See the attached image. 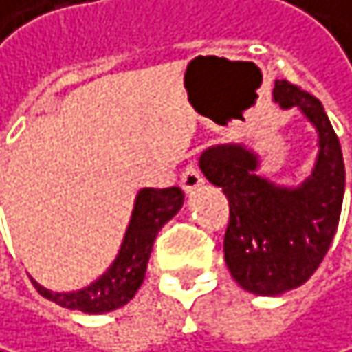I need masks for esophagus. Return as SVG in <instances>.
I'll return each mask as SVG.
<instances>
[{"mask_svg":"<svg viewBox=\"0 0 352 352\" xmlns=\"http://www.w3.org/2000/svg\"><path fill=\"white\" fill-rule=\"evenodd\" d=\"M201 185H204V177L199 173V169L195 165H189L183 171V175H181V187H183V191L189 195V193H195Z\"/></svg>","mask_w":352,"mask_h":352,"instance_id":"34e87169","label":"esophagus"}]
</instances>
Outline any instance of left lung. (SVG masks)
Listing matches in <instances>:
<instances>
[{
  "label": "left lung",
  "instance_id": "8db88e82",
  "mask_svg": "<svg viewBox=\"0 0 352 352\" xmlns=\"http://www.w3.org/2000/svg\"><path fill=\"white\" fill-rule=\"evenodd\" d=\"M274 102L298 109L316 131V159L300 185H278L260 171V155L241 143L208 146L199 169L230 201L223 256L232 278L256 296L302 286L320 266L338 228L344 163L320 100L286 80L274 82Z\"/></svg>",
  "mask_w": 352,
  "mask_h": 352
}]
</instances>
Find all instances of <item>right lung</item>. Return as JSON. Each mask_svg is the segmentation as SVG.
Masks as SVG:
<instances>
[{
    "label": "right lung",
    "mask_w": 352,
    "mask_h": 352,
    "mask_svg": "<svg viewBox=\"0 0 352 352\" xmlns=\"http://www.w3.org/2000/svg\"><path fill=\"white\" fill-rule=\"evenodd\" d=\"M183 201L185 195L179 187H144L135 197V208L116 258L94 282L80 290L54 292L30 276L34 288L58 306L84 314H104L131 302L143 284L148 256L159 230L175 217L183 208Z\"/></svg>",
    "instance_id": "1"
}]
</instances>
